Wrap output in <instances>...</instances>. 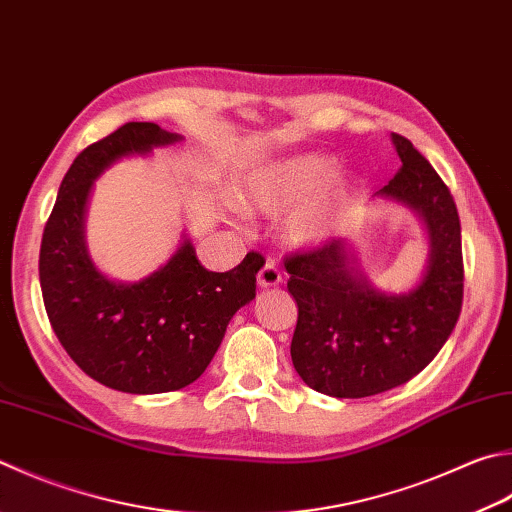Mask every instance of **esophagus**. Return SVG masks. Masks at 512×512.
Returning a JSON list of instances; mask_svg holds the SVG:
<instances>
[{"instance_id": "34e87169", "label": "esophagus", "mask_w": 512, "mask_h": 512, "mask_svg": "<svg viewBox=\"0 0 512 512\" xmlns=\"http://www.w3.org/2000/svg\"><path fill=\"white\" fill-rule=\"evenodd\" d=\"M283 283V274L274 263H265V267L258 272V285L260 287H276Z\"/></svg>"}]
</instances>
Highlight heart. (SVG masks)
<instances>
[{"label":"heart","mask_w":512,"mask_h":512,"mask_svg":"<svg viewBox=\"0 0 512 512\" xmlns=\"http://www.w3.org/2000/svg\"><path fill=\"white\" fill-rule=\"evenodd\" d=\"M334 162L318 153L274 162L247 176L240 187L245 209L281 214L296 207L285 220V238L292 247L312 249L336 236L356 205L350 178L333 176Z\"/></svg>","instance_id":"1"}]
</instances>
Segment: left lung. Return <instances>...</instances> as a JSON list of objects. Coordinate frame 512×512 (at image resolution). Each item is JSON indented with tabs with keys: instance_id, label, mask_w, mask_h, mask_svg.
Listing matches in <instances>:
<instances>
[{
	"instance_id": "obj_1",
	"label": "left lung",
	"mask_w": 512,
	"mask_h": 512,
	"mask_svg": "<svg viewBox=\"0 0 512 512\" xmlns=\"http://www.w3.org/2000/svg\"><path fill=\"white\" fill-rule=\"evenodd\" d=\"M401 169L374 196L423 220L428 265L406 294H385L361 274L343 238L285 258L287 289L298 305L292 363L312 390L363 399L397 388L435 359L464 301L457 205L446 182L408 138L392 133Z\"/></svg>"
}]
</instances>
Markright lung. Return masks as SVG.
I'll return each instance as SVG.
<instances>
[{
	"label": "right lung",
	"mask_w": 512,
	"mask_h": 512,
	"mask_svg": "<svg viewBox=\"0 0 512 512\" xmlns=\"http://www.w3.org/2000/svg\"><path fill=\"white\" fill-rule=\"evenodd\" d=\"M182 140L153 122H127L73 160L44 227L40 285L66 354L106 388L173 392L207 370L240 307L254 301L265 260L249 252L229 272H209L185 238L165 265L138 283H118L93 265L84 214L95 178L127 156Z\"/></svg>",
	"instance_id": "obj_1"
}]
</instances>
